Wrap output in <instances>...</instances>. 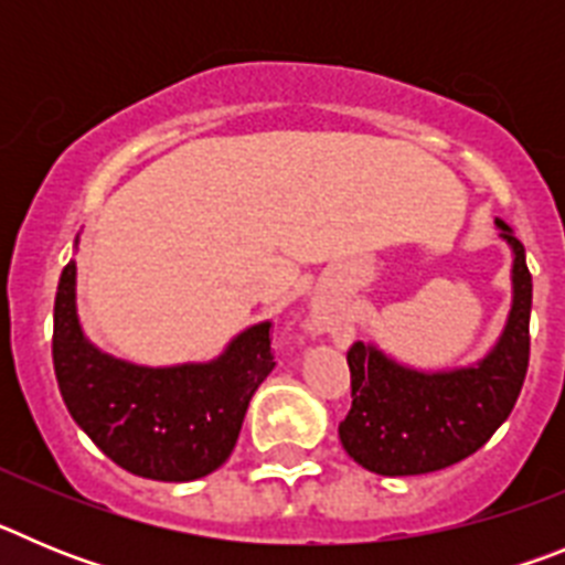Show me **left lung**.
<instances>
[{"label": "left lung", "instance_id": "left-lung-1", "mask_svg": "<svg viewBox=\"0 0 565 565\" xmlns=\"http://www.w3.org/2000/svg\"><path fill=\"white\" fill-rule=\"evenodd\" d=\"M512 248V308L495 348L469 367L416 371L371 342H353L351 413L339 424L344 452L376 476H424L463 461L492 438L521 396L529 367L532 274L526 252L503 221Z\"/></svg>", "mask_w": 565, "mask_h": 565}]
</instances>
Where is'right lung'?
I'll return each instance as SVG.
<instances>
[{"instance_id": "add662e5", "label": "right lung", "mask_w": 565, "mask_h": 565, "mask_svg": "<svg viewBox=\"0 0 565 565\" xmlns=\"http://www.w3.org/2000/svg\"><path fill=\"white\" fill-rule=\"evenodd\" d=\"M271 322H257L212 362L147 367L98 351L76 311V263L58 279L53 367L73 422L132 476L194 481L226 463L248 402L274 371Z\"/></svg>"}]
</instances>
